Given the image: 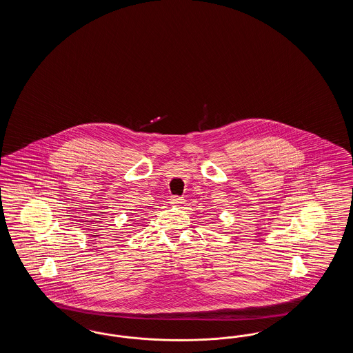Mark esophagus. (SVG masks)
I'll list each match as a JSON object with an SVG mask.
<instances>
[{
    "label": "esophagus",
    "instance_id": "1",
    "mask_svg": "<svg viewBox=\"0 0 353 353\" xmlns=\"http://www.w3.org/2000/svg\"><path fill=\"white\" fill-rule=\"evenodd\" d=\"M170 201H171L170 203L173 204V205H181L183 203V199L181 196H172Z\"/></svg>",
    "mask_w": 353,
    "mask_h": 353
}]
</instances>
